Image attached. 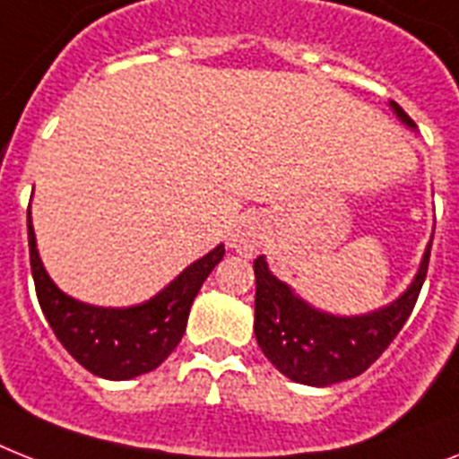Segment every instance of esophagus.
Segmentation results:
<instances>
[{"instance_id": "34e87169", "label": "esophagus", "mask_w": 459, "mask_h": 459, "mask_svg": "<svg viewBox=\"0 0 459 459\" xmlns=\"http://www.w3.org/2000/svg\"><path fill=\"white\" fill-rule=\"evenodd\" d=\"M263 244V225L255 215H244L238 218L234 230L230 232V246L241 255H253Z\"/></svg>"}]
</instances>
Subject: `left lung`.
<instances>
[{
    "instance_id": "obj_1",
    "label": "left lung",
    "mask_w": 459,
    "mask_h": 459,
    "mask_svg": "<svg viewBox=\"0 0 459 459\" xmlns=\"http://www.w3.org/2000/svg\"><path fill=\"white\" fill-rule=\"evenodd\" d=\"M406 126H415L411 117L392 102ZM431 244L427 246L418 274L408 290L392 305L361 316H335L319 312L279 281L264 257H255V340L279 373L300 385L328 387L357 377L380 359L418 302L429 267Z\"/></svg>"
}]
</instances>
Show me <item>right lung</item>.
<instances>
[{
    "mask_svg": "<svg viewBox=\"0 0 459 459\" xmlns=\"http://www.w3.org/2000/svg\"><path fill=\"white\" fill-rule=\"evenodd\" d=\"M30 267L39 307L56 338L86 370L105 380H131L169 359L187 325L189 307L206 276L225 255V246L196 260L152 300L124 309L79 302L51 281L37 253L28 208Z\"/></svg>",
    "mask_w": 459,
    "mask_h": 459,
    "instance_id": "1",
    "label": "right lung"
}]
</instances>
